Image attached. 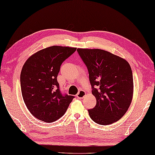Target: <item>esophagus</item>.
Returning a JSON list of instances; mask_svg holds the SVG:
<instances>
[{"mask_svg": "<svg viewBox=\"0 0 155 155\" xmlns=\"http://www.w3.org/2000/svg\"><path fill=\"white\" fill-rule=\"evenodd\" d=\"M85 94H86V93H85V91H84L80 90L79 91H78V93H77V98L80 99H83L84 97L85 96Z\"/></svg>", "mask_w": 155, "mask_h": 155, "instance_id": "esophagus-1", "label": "esophagus"}]
</instances>
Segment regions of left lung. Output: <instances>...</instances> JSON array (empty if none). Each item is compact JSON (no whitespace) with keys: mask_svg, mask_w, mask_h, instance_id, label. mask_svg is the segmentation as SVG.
Returning a JSON list of instances; mask_svg holds the SVG:
<instances>
[{"mask_svg":"<svg viewBox=\"0 0 155 155\" xmlns=\"http://www.w3.org/2000/svg\"><path fill=\"white\" fill-rule=\"evenodd\" d=\"M89 72L95 107L90 117L100 125H109L122 117L133 96V76L129 63L122 58L99 49H77Z\"/></svg>","mask_w":155,"mask_h":155,"instance_id":"8db88e82","label":"left lung"}]
</instances>
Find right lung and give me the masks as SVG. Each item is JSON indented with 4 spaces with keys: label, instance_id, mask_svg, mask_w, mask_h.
<instances>
[{
    "label": "right lung",
    "instance_id": "obj_1",
    "mask_svg": "<svg viewBox=\"0 0 155 155\" xmlns=\"http://www.w3.org/2000/svg\"><path fill=\"white\" fill-rule=\"evenodd\" d=\"M76 50L54 45L36 52L24 64L20 77L21 93L27 109L38 120L55 122L74 98L61 92L57 77L63 62Z\"/></svg>",
    "mask_w": 155,
    "mask_h": 155
}]
</instances>
